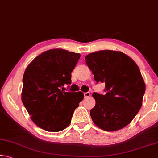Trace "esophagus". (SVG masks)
I'll list each match as a JSON object with an SVG mask.
<instances>
[{
	"mask_svg": "<svg viewBox=\"0 0 158 158\" xmlns=\"http://www.w3.org/2000/svg\"><path fill=\"white\" fill-rule=\"evenodd\" d=\"M90 97V93L89 92H86L84 93V98H88Z\"/></svg>",
	"mask_w": 158,
	"mask_h": 158,
	"instance_id": "34e87169",
	"label": "esophagus"
}]
</instances>
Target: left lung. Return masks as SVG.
Wrapping results in <instances>:
<instances>
[{
  "label": "left lung",
  "mask_w": 158,
  "mask_h": 158,
  "mask_svg": "<svg viewBox=\"0 0 158 158\" xmlns=\"http://www.w3.org/2000/svg\"><path fill=\"white\" fill-rule=\"evenodd\" d=\"M97 83H105V95L93 93L95 106L90 111L95 125L114 132L127 126L142 105L146 85L135 61L118 51L102 50L85 56Z\"/></svg>",
  "instance_id": "1"
}]
</instances>
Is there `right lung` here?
I'll list each match as a JSON object with an SVG mask.
<instances>
[{
	"mask_svg": "<svg viewBox=\"0 0 158 158\" xmlns=\"http://www.w3.org/2000/svg\"><path fill=\"white\" fill-rule=\"evenodd\" d=\"M80 53L63 49L45 51L27 66L23 77L21 100L36 125L48 132L69 126L74 111L84 98L81 91L65 92Z\"/></svg>",
	"mask_w": 158,
	"mask_h": 158,
	"instance_id": "1",
	"label": "right lung"
}]
</instances>
